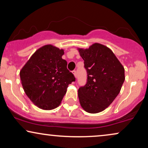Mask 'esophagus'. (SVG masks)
Segmentation results:
<instances>
[{"mask_svg": "<svg viewBox=\"0 0 148 148\" xmlns=\"http://www.w3.org/2000/svg\"><path fill=\"white\" fill-rule=\"evenodd\" d=\"M73 73L74 74V75H75V77H77V71L75 70H74V71H73Z\"/></svg>", "mask_w": 148, "mask_h": 148, "instance_id": "1", "label": "esophagus"}]
</instances>
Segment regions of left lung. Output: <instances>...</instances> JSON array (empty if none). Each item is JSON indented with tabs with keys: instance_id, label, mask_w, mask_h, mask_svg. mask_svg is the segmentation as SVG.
Segmentation results:
<instances>
[{
	"instance_id": "obj_1",
	"label": "left lung",
	"mask_w": 148,
	"mask_h": 148,
	"mask_svg": "<svg viewBox=\"0 0 148 148\" xmlns=\"http://www.w3.org/2000/svg\"><path fill=\"white\" fill-rule=\"evenodd\" d=\"M84 60L87 82L78 90L81 106L89 113L106 109L120 92L125 69L112 50L100 44L88 49H79Z\"/></svg>"
}]
</instances>
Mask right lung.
<instances>
[{"label":"right lung","mask_w":148,"mask_h":148,"mask_svg":"<svg viewBox=\"0 0 148 148\" xmlns=\"http://www.w3.org/2000/svg\"><path fill=\"white\" fill-rule=\"evenodd\" d=\"M63 50L52 45L38 49L25 64L20 78L25 94L32 102L44 110L59 106L69 84L75 81L62 59Z\"/></svg>","instance_id":"1"}]
</instances>
